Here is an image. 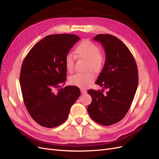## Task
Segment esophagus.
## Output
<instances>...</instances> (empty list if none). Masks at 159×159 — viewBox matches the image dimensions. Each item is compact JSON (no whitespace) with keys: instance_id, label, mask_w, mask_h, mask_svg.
Instances as JSON below:
<instances>
[{"instance_id":"esophagus-1","label":"esophagus","mask_w":159,"mask_h":159,"mask_svg":"<svg viewBox=\"0 0 159 159\" xmlns=\"http://www.w3.org/2000/svg\"><path fill=\"white\" fill-rule=\"evenodd\" d=\"M80 90H81V94H85V93H86V92H87V91H86V90H85V89H81Z\"/></svg>"}]
</instances>
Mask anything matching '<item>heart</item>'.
<instances>
[{
  "label": "heart",
  "mask_w": 159,
  "mask_h": 159,
  "mask_svg": "<svg viewBox=\"0 0 159 159\" xmlns=\"http://www.w3.org/2000/svg\"><path fill=\"white\" fill-rule=\"evenodd\" d=\"M76 57L88 60L86 70H91L98 72L103 68V57L100 54L99 48L94 43L89 40H84L77 46L75 50ZM64 64L67 70L71 71L74 69V56L68 53L65 56ZM95 76L92 72L77 73L70 78V83L80 88H86L93 83Z\"/></svg>",
  "instance_id": "b5f03b06"
}]
</instances>
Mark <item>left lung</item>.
<instances>
[{"label": "left lung", "instance_id": "1", "mask_svg": "<svg viewBox=\"0 0 159 159\" xmlns=\"http://www.w3.org/2000/svg\"><path fill=\"white\" fill-rule=\"evenodd\" d=\"M93 40L102 43L105 52V62L95 84L109 91L88 90L92 102L88 106L90 117L105 126L111 125L125 116L135 95L138 85L136 61L127 46L119 38L100 34Z\"/></svg>", "mask_w": 159, "mask_h": 159}]
</instances>
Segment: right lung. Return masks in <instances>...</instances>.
Masks as SVG:
<instances>
[{
    "instance_id": "obj_1",
    "label": "right lung",
    "mask_w": 159,
    "mask_h": 159,
    "mask_svg": "<svg viewBox=\"0 0 159 159\" xmlns=\"http://www.w3.org/2000/svg\"><path fill=\"white\" fill-rule=\"evenodd\" d=\"M79 36L69 34L46 36L34 46L22 62L20 84L28 113L41 126L53 128L66 121L81 94L76 86H66L64 58Z\"/></svg>"
}]
</instances>
